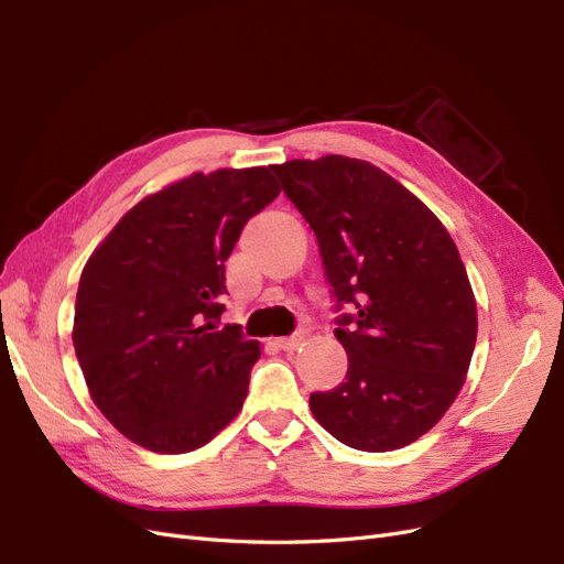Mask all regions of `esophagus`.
I'll return each instance as SVG.
<instances>
[{
    "label": "esophagus",
    "instance_id": "esophagus-1",
    "mask_svg": "<svg viewBox=\"0 0 564 564\" xmlns=\"http://www.w3.org/2000/svg\"><path fill=\"white\" fill-rule=\"evenodd\" d=\"M303 334H294V336H289V338H280L278 340V346L282 348V350H286V352H292V350H296V348H301L303 346Z\"/></svg>",
    "mask_w": 564,
    "mask_h": 564
}]
</instances>
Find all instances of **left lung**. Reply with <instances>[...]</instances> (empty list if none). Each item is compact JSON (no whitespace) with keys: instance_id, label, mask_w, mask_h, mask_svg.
I'll return each instance as SVG.
<instances>
[{"instance_id":"8db88e82","label":"left lung","mask_w":564,"mask_h":564,"mask_svg":"<svg viewBox=\"0 0 564 564\" xmlns=\"http://www.w3.org/2000/svg\"><path fill=\"white\" fill-rule=\"evenodd\" d=\"M284 195L317 237L348 352L346 381L313 392L324 431L362 452L412 445L445 416L477 338L475 296L440 218L365 160L275 164Z\"/></svg>"}]
</instances>
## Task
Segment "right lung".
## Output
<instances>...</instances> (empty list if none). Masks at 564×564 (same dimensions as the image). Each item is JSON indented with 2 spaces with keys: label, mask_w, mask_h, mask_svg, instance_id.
<instances>
[{
  "label": "right lung",
  "mask_w": 564,
  "mask_h": 564,
  "mask_svg": "<svg viewBox=\"0 0 564 564\" xmlns=\"http://www.w3.org/2000/svg\"><path fill=\"white\" fill-rule=\"evenodd\" d=\"M278 195L268 166L193 174L129 209L84 265L77 360L96 406L135 445L193 452L240 414L261 346L237 324L218 329L226 261Z\"/></svg>",
  "instance_id": "right-lung-1"
}]
</instances>
